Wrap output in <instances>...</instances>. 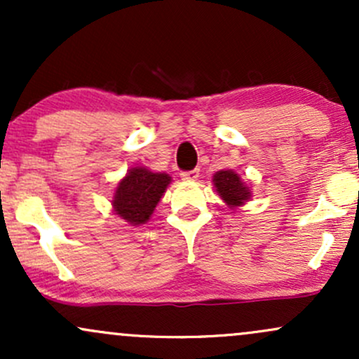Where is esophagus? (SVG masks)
Segmentation results:
<instances>
[{"mask_svg": "<svg viewBox=\"0 0 359 359\" xmlns=\"http://www.w3.org/2000/svg\"><path fill=\"white\" fill-rule=\"evenodd\" d=\"M180 177H182V180H185V182H194V180L199 179V170H191V172H182L180 174Z\"/></svg>", "mask_w": 359, "mask_h": 359, "instance_id": "obj_1", "label": "esophagus"}]
</instances>
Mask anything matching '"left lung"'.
Returning <instances> with one entry per match:
<instances>
[{"label":"left lung","instance_id":"obj_1","mask_svg":"<svg viewBox=\"0 0 359 359\" xmlns=\"http://www.w3.org/2000/svg\"><path fill=\"white\" fill-rule=\"evenodd\" d=\"M214 191L231 211H236L251 199V189L234 170H219L212 175Z\"/></svg>","mask_w":359,"mask_h":359}]
</instances>
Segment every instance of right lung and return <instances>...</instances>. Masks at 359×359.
<instances>
[{
  "label": "right lung",
  "mask_w": 359,
  "mask_h": 359,
  "mask_svg": "<svg viewBox=\"0 0 359 359\" xmlns=\"http://www.w3.org/2000/svg\"><path fill=\"white\" fill-rule=\"evenodd\" d=\"M172 182L165 172H151L147 167L128 168L114 189L113 212L131 226H142L150 219L160 199Z\"/></svg>",
  "instance_id": "add662e5"
}]
</instances>
